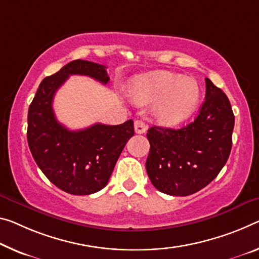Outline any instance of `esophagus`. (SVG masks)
Returning <instances> with one entry per match:
<instances>
[{"instance_id": "34e87169", "label": "esophagus", "mask_w": 259, "mask_h": 259, "mask_svg": "<svg viewBox=\"0 0 259 259\" xmlns=\"http://www.w3.org/2000/svg\"><path fill=\"white\" fill-rule=\"evenodd\" d=\"M134 125H135V131H136V134H144L147 129L146 123L143 120H136L135 121Z\"/></svg>"}]
</instances>
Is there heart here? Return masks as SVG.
I'll return each instance as SVG.
<instances>
[{
	"instance_id": "obj_1",
	"label": "heart",
	"mask_w": 259,
	"mask_h": 259,
	"mask_svg": "<svg viewBox=\"0 0 259 259\" xmlns=\"http://www.w3.org/2000/svg\"><path fill=\"white\" fill-rule=\"evenodd\" d=\"M130 96L139 105H153V114L162 125L174 126L191 116L200 98L194 78L169 71H155L131 81Z\"/></svg>"
}]
</instances>
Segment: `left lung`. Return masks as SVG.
<instances>
[{
  "mask_svg": "<svg viewBox=\"0 0 259 259\" xmlns=\"http://www.w3.org/2000/svg\"><path fill=\"white\" fill-rule=\"evenodd\" d=\"M206 81L205 101L194 122L181 129L153 125L147 130L146 171L163 194L189 196L206 187L227 162L234 114L226 94Z\"/></svg>",
  "mask_w": 259,
  "mask_h": 259,
  "instance_id": "left-lung-1",
  "label": "left lung"
}]
</instances>
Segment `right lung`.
<instances>
[{
    "label": "right lung",
    "instance_id": "1",
    "mask_svg": "<svg viewBox=\"0 0 259 259\" xmlns=\"http://www.w3.org/2000/svg\"><path fill=\"white\" fill-rule=\"evenodd\" d=\"M70 75L89 76L107 84L105 65L84 60L65 64L41 81L27 114V143L36 165L57 188L71 195H91L108 183L126 142L134 136V121L118 125L97 123L69 130L56 120L53 99Z\"/></svg>",
    "mask_w": 259,
    "mask_h": 259
}]
</instances>
